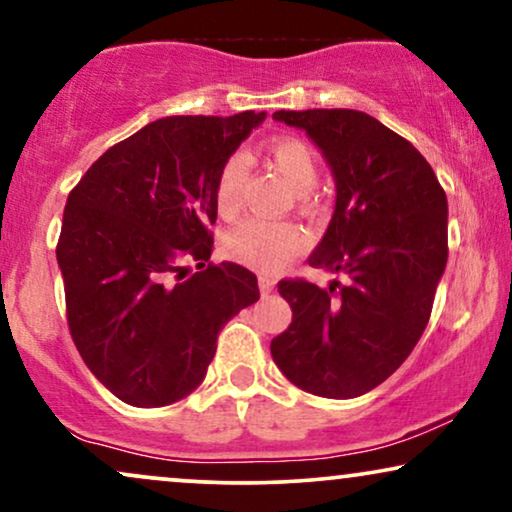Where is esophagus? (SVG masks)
Masks as SVG:
<instances>
[{"mask_svg": "<svg viewBox=\"0 0 512 512\" xmlns=\"http://www.w3.org/2000/svg\"><path fill=\"white\" fill-rule=\"evenodd\" d=\"M274 286H276L274 276H267V274H262V276H260V290H262V295L271 293V290H274Z\"/></svg>", "mask_w": 512, "mask_h": 512, "instance_id": "34e87169", "label": "esophagus"}]
</instances>
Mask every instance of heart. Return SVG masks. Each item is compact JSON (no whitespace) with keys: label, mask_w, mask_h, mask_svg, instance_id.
Returning <instances> with one entry per match:
<instances>
[{"label":"heart","mask_w":512,"mask_h":512,"mask_svg":"<svg viewBox=\"0 0 512 512\" xmlns=\"http://www.w3.org/2000/svg\"><path fill=\"white\" fill-rule=\"evenodd\" d=\"M269 158L295 193H309L319 181V158L312 146L302 139H276L269 144ZM248 163L243 155H231L219 167L215 179V205L224 217H234L243 203ZM224 255L243 267L262 274H276L288 267L307 248V236L300 226L290 222H267V219H245L226 231L222 241Z\"/></svg>","instance_id":"heart-1"}]
</instances>
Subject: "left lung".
<instances>
[{
    "label": "left lung",
    "instance_id": "8db88e82",
    "mask_svg": "<svg viewBox=\"0 0 512 512\" xmlns=\"http://www.w3.org/2000/svg\"><path fill=\"white\" fill-rule=\"evenodd\" d=\"M326 155L335 212L309 264L342 274L328 288L283 278L293 309L271 357L290 383L352 399L404 364L430 321L449 257L446 193L428 160L383 122L349 108L278 111Z\"/></svg>",
    "mask_w": 512,
    "mask_h": 512
}]
</instances>
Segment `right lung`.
Returning <instances> with one entry per match:
<instances>
[{"label":"right lung","instance_id":"add662e5","mask_svg":"<svg viewBox=\"0 0 512 512\" xmlns=\"http://www.w3.org/2000/svg\"><path fill=\"white\" fill-rule=\"evenodd\" d=\"M264 120L172 115L108 148L70 191L56 260L73 342L132 406H165L203 383L224 323L260 300L241 264L210 262L215 179ZM193 259L199 271L185 276Z\"/></svg>","mask_w":512,"mask_h":512}]
</instances>
